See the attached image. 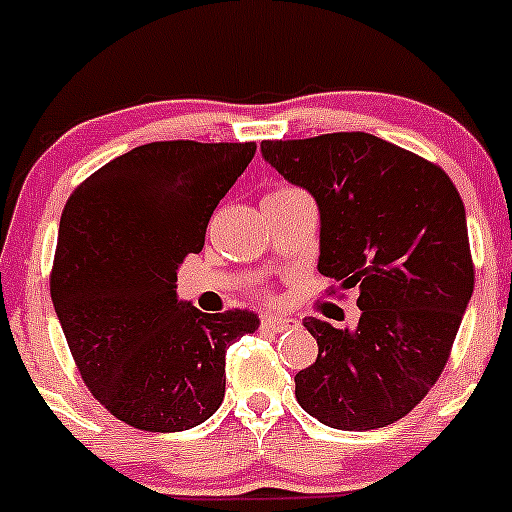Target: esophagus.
<instances>
[{
	"label": "esophagus",
	"instance_id": "1",
	"mask_svg": "<svg viewBox=\"0 0 512 512\" xmlns=\"http://www.w3.org/2000/svg\"><path fill=\"white\" fill-rule=\"evenodd\" d=\"M297 327V319L292 317H277V314H265L262 317V329H267V332H285V329H292Z\"/></svg>",
	"mask_w": 512,
	"mask_h": 512
}]
</instances>
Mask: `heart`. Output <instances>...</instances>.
Returning <instances> with one entry per match:
<instances>
[{"instance_id":"b5f03b06","label":"heart","mask_w":512,"mask_h":512,"mask_svg":"<svg viewBox=\"0 0 512 512\" xmlns=\"http://www.w3.org/2000/svg\"><path fill=\"white\" fill-rule=\"evenodd\" d=\"M285 190H292V188H277L275 193H285Z\"/></svg>"}]
</instances>
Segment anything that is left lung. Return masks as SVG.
<instances>
[{"instance_id": "left-lung-1", "label": "left lung", "mask_w": 512, "mask_h": 512, "mask_svg": "<svg viewBox=\"0 0 512 512\" xmlns=\"http://www.w3.org/2000/svg\"><path fill=\"white\" fill-rule=\"evenodd\" d=\"M262 156L317 200L319 272L359 287L352 332L304 319L319 354L294 396L324 426H389L446 369L473 294L461 195L441 165L361 131L262 141Z\"/></svg>"}]
</instances>
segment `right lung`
<instances>
[{
    "label": "right lung",
    "instance_id": "obj_1",
    "mask_svg": "<svg viewBox=\"0 0 512 512\" xmlns=\"http://www.w3.org/2000/svg\"><path fill=\"white\" fill-rule=\"evenodd\" d=\"M257 143L156 141L113 158L66 200L49 287L81 379L118 421L188 431L225 396V354L257 314L178 302V265Z\"/></svg>",
    "mask_w": 512,
    "mask_h": 512
}]
</instances>
